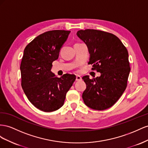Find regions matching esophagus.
I'll return each instance as SVG.
<instances>
[{"instance_id": "obj_1", "label": "esophagus", "mask_w": 148, "mask_h": 148, "mask_svg": "<svg viewBox=\"0 0 148 148\" xmlns=\"http://www.w3.org/2000/svg\"><path fill=\"white\" fill-rule=\"evenodd\" d=\"M75 80H76L77 81H80L82 80V77L80 76V75H76V79Z\"/></svg>"}]
</instances>
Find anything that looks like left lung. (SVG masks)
I'll use <instances>...</instances> for the list:
<instances>
[{"mask_svg":"<svg viewBox=\"0 0 148 148\" xmlns=\"http://www.w3.org/2000/svg\"><path fill=\"white\" fill-rule=\"evenodd\" d=\"M87 46L88 64L100 73V77H82L86 88L84 102L96 110H106L115 104L126 89L130 72L128 53L120 40L112 33L87 29L77 32Z\"/></svg>","mask_w":148,"mask_h":148,"instance_id":"left-lung-1","label":"left lung"}]
</instances>
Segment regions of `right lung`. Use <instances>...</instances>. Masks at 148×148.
<instances>
[{
  "instance_id": "obj_1",
  "label": "right lung",
  "mask_w": 148,
  "mask_h": 148,
  "mask_svg": "<svg viewBox=\"0 0 148 148\" xmlns=\"http://www.w3.org/2000/svg\"><path fill=\"white\" fill-rule=\"evenodd\" d=\"M70 32H46L24 49L20 64L22 87L29 102L41 111L51 112L60 108L75 80L74 74H66L58 78L51 71Z\"/></svg>"
}]
</instances>
